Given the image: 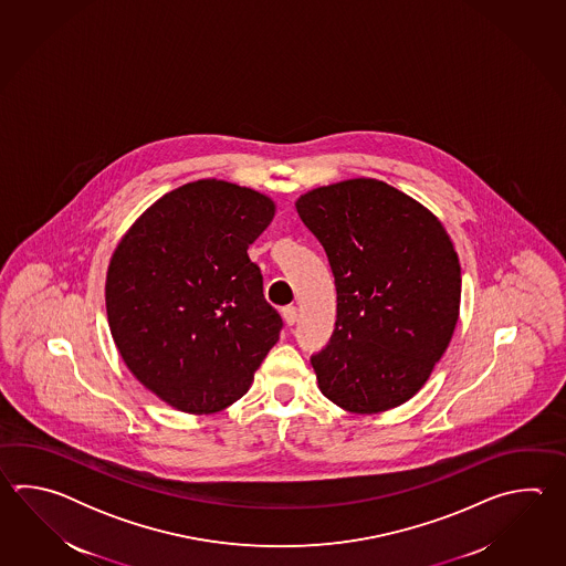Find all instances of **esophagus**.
Instances as JSON below:
<instances>
[{
	"label": "esophagus",
	"instance_id": "34e87169",
	"mask_svg": "<svg viewBox=\"0 0 566 566\" xmlns=\"http://www.w3.org/2000/svg\"><path fill=\"white\" fill-rule=\"evenodd\" d=\"M283 313V319H285V324L293 325L297 322V317H300V310L295 307V305H287V307H283L281 310Z\"/></svg>",
	"mask_w": 566,
	"mask_h": 566
}]
</instances>
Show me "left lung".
Here are the masks:
<instances>
[{
  "instance_id": "left-lung-1",
  "label": "left lung",
  "mask_w": 566,
  "mask_h": 566,
  "mask_svg": "<svg viewBox=\"0 0 566 566\" xmlns=\"http://www.w3.org/2000/svg\"><path fill=\"white\" fill-rule=\"evenodd\" d=\"M334 273V334L313 354L317 385L358 415L415 397L458 324L461 266L443 224L385 181H339L295 202Z\"/></svg>"
}]
</instances>
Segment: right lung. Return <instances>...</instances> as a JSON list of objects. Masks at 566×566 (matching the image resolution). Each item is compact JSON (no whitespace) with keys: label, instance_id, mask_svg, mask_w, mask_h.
Listing matches in <instances>:
<instances>
[{"label":"right lung","instance_id":"1","mask_svg":"<svg viewBox=\"0 0 566 566\" xmlns=\"http://www.w3.org/2000/svg\"><path fill=\"white\" fill-rule=\"evenodd\" d=\"M273 217L265 193L198 180L161 196L117 244L105 285L111 336L169 407L227 409L277 344L283 319L247 254Z\"/></svg>","mask_w":566,"mask_h":566}]
</instances>
